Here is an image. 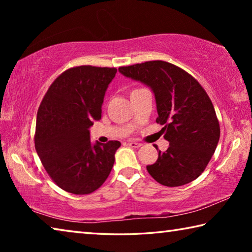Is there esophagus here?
I'll return each mask as SVG.
<instances>
[{"label": "esophagus", "mask_w": 252, "mask_h": 252, "mask_svg": "<svg viewBox=\"0 0 252 252\" xmlns=\"http://www.w3.org/2000/svg\"><path fill=\"white\" fill-rule=\"evenodd\" d=\"M127 146H130L132 148H139V147H141L142 144L139 142H134V141H127Z\"/></svg>", "instance_id": "34e87169"}]
</instances>
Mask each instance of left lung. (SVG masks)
<instances>
[{"instance_id": "1", "label": "left lung", "mask_w": 252, "mask_h": 252, "mask_svg": "<svg viewBox=\"0 0 252 252\" xmlns=\"http://www.w3.org/2000/svg\"><path fill=\"white\" fill-rule=\"evenodd\" d=\"M119 71L152 89L156 96L157 123L163 127L170 146L159 151L148 172L165 187L187 185L201 174L216 151L220 126L204 89L181 67L164 61H148ZM158 149V148H156Z\"/></svg>"}]
</instances>
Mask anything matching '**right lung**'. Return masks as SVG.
Wrapping results in <instances>:
<instances>
[{
  "instance_id": "add662e5",
  "label": "right lung",
  "mask_w": 252,
  "mask_h": 252,
  "mask_svg": "<svg viewBox=\"0 0 252 252\" xmlns=\"http://www.w3.org/2000/svg\"><path fill=\"white\" fill-rule=\"evenodd\" d=\"M116 67L67 69L50 85L37 110L34 143L45 171L66 192L89 194L112 170L119 141L92 144L89 127L100 120Z\"/></svg>"
}]
</instances>
